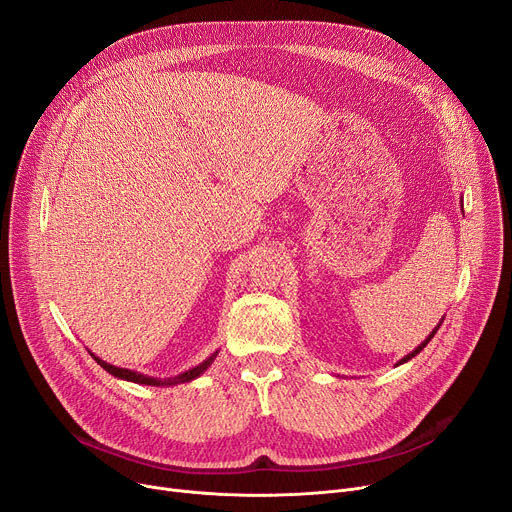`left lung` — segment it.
<instances>
[{
	"instance_id": "8db88e82",
	"label": "left lung",
	"mask_w": 512,
	"mask_h": 512,
	"mask_svg": "<svg viewBox=\"0 0 512 512\" xmlns=\"http://www.w3.org/2000/svg\"><path fill=\"white\" fill-rule=\"evenodd\" d=\"M440 326H442V321H440V324H438V326H436V330H434V332H432V334H429V336H427V338H425V340H423V342H421V344H419V346H417V348H415V351H413V353H409V355H407V357H402V359H400V361H398V363H396V365H402V363H407V361H409V359H413V357H417V355H419V353H421V351H423V348H425V346H427V342H429V340H432V338H434V334H436V332H438V328H440Z\"/></svg>"
}]
</instances>
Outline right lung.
<instances>
[{"instance_id": "1", "label": "right lung", "mask_w": 512, "mask_h": 512, "mask_svg": "<svg viewBox=\"0 0 512 512\" xmlns=\"http://www.w3.org/2000/svg\"><path fill=\"white\" fill-rule=\"evenodd\" d=\"M91 357L97 361V365H101L107 373H112L114 378H120V380H126V382H134V384H143V386H176V384H184V382H191L195 378H199V375L213 363V359L218 357V351H215L211 357H207L203 363H199L197 367L188 369L184 373H178L174 375V378H164V380H157V378H151V375H143L139 371H130V369H122V367H116V365H110L101 361L99 357H95L91 353Z\"/></svg>"}]
</instances>
